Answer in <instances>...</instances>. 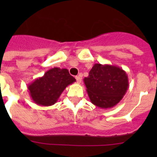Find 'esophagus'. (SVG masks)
I'll use <instances>...</instances> for the list:
<instances>
[{
	"label": "esophagus",
	"instance_id": "1",
	"mask_svg": "<svg viewBox=\"0 0 157 157\" xmlns=\"http://www.w3.org/2000/svg\"><path fill=\"white\" fill-rule=\"evenodd\" d=\"M75 78H76V81H77L78 83H80L82 82V77L80 75L76 76Z\"/></svg>",
	"mask_w": 157,
	"mask_h": 157
}]
</instances>
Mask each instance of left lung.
Wrapping results in <instances>:
<instances>
[{
	"mask_svg": "<svg viewBox=\"0 0 157 157\" xmlns=\"http://www.w3.org/2000/svg\"><path fill=\"white\" fill-rule=\"evenodd\" d=\"M83 81L91 103L101 109H111L117 105L129 86L125 71L110 64L95 63Z\"/></svg>",
	"mask_w": 157,
	"mask_h": 157,
	"instance_id": "obj_1",
	"label": "left lung"
}]
</instances>
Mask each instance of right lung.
<instances>
[{"mask_svg": "<svg viewBox=\"0 0 157 157\" xmlns=\"http://www.w3.org/2000/svg\"><path fill=\"white\" fill-rule=\"evenodd\" d=\"M75 81L67 69L53 67L42 77L36 78L27 88L34 103L41 106H51L56 103L65 88Z\"/></svg>", "mask_w": 157, "mask_h": 157, "instance_id": "right-lung-1", "label": "right lung"}]
</instances>
